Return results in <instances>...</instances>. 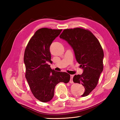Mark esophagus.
Returning <instances> with one entry per match:
<instances>
[{"label": "esophagus", "mask_w": 120, "mask_h": 120, "mask_svg": "<svg viewBox=\"0 0 120 120\" xmlns=\"http://www.w3.org/2000/svg\"><path fill=\"white\" fill-rule=\"evenodd\" d=\"M71 79H70V82L71 83H73V78L74 77V75H71Z\"/></svg>", "instance_id": "1"}]
</instances>
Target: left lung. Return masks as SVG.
Here are the masks:
<instances>
[{"label": "left lung", "instance_id": "left-lung-1", "mask_svg": "<svg viewBox=\"0 0 120 120\" xmlns=\"http://www.w3.org/2000/svg\"><path fill=\"white\" fill-rule=\"evenodd\" d=\"M60 38L72 47L76 59L83 70L81 75L74 76L73 80L85 87L81 96H87L98 85L103 70L104 52L100 43L90 31L82 28L64 29Z\"/></svg>", "mask_w": 120, "mask_h": 120}]
</instances>
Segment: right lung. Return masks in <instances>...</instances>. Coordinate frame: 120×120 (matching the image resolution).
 Masks as SVG:
<instances>
[{"mask_svg":"<svg viewBox=\"0 0 120 120\" xmlns=\"http://www.w3.org/2000/svg\"><path fill=\"white\" fill-rule=\"evenodd\" d=\"M62 29L41 28L30 39L25 50L24 61L26 67L25 77L33 95L43 103L53 98L56 86L70 80L66 72L52 70L48 62L52 63L50 46Z\"/></svg>","mask_w":120,"mask_h":120,"instance_id":"right-lung-1","label":"right lung"}]
</instances>
